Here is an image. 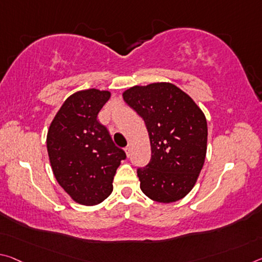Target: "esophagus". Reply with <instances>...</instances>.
I'll return each mask as SVG.
<instances>
[{
    "label": "esophagus",
    "instance_id": "esophagus-1",
    "mask_svg": "<svg viewBox=\"0 0 262 262\" xmlns=\"http://www.w3.org/2000/svg\"><path fill=\"white\" fill-rule=\"evenodd\" d=\"M130 149H132V147H130V144H128V146L124 148V152H126V155L127 156H129L130 155Z\"/></svg>",
    "mask_w": 262,
    "mask_h": 262
}]
</instances>
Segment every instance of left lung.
Here are the masks:
<instances>
[{"label":"left lung","mask_w":262,"mask_h":262,"mask_svg":"<svg viewBox=\"0 0 262 262\" xmlns=\"http://www.w3.org/2000/svg\"><path fill=\"white\" fill-rule=\"evenodd\" d=\"M122 98L143 119L150 140V162L138 170L142 192L164 204L184 198L205 162L207 122L203 111L171 82L135 85Z\"/></svg>","instance_id":"left-lung-1"}]
</instances>
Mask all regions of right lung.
<instances>
[{"label":"right lung","mask_w":262,"mask_h":262,"mask_svg":"<svg viewBox=\"0 0 262 262\" xmlns=\"http://www.w3.org/2000/svg\"><path fill=\"white\" fill-rule=\"evenodd\" d=\"M110 91L81 90L66 99L50 123L49 160L56 180L78 204H100L113 191L116 169L126 159L98 114Z\"/></svg>","instance_id":"obj_1"}]
</instances>
